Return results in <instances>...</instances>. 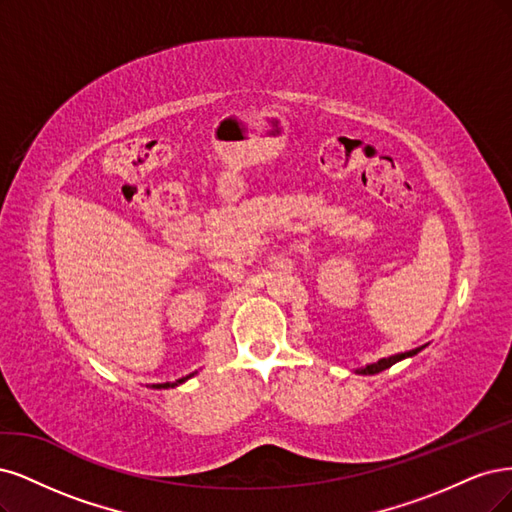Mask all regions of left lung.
<instances>
[{
  "instance_id": "obj_1",
  "label": "left lung",
  "mask_w": 512,
  "mask_h": 512,
  "mask_svg": "<svg viewBox=\"0 0 512 512\" xmlns=\"http://www.w3.org/2000/svg\"><path fill=\"white\" fill-rule=\"evenodd\" d=\"M421 349H412V351H408V353H400V355H393V357H385V359H381V361H376V364H370V366H366V368H361V370H357L359 374H378V372H383V370H387V368H391L395 361H400V359H404V357H410V355H417Z\"/></svg>"
}]
</instances>
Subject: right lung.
Masks as SVG:
<instances>
[{
	"instance_id": "obj_1",
	"label": "right lung",
	"mask_w": 512,
	"mask_h": 512,
	"mask_svg": "<svg viewBox=\"0 0 512 512\" xmlns=\"http://www.w3.org/2000/svg\"><path fill=\"white\" fill-rule=\"evenodd\" d=\"M191 376V374H189ZM189 376H185V378H180V381H176V383H159V385H153V387H157V389H168V387H176V385H180L183 381H187Z\"/></svg>"
}]
</instances>
